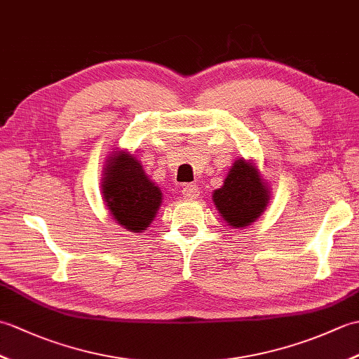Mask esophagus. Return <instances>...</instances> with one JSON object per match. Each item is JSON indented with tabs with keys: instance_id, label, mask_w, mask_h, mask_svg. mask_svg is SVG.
<instances>
[{
	"instance_id": "1",
	"label": "esophagus",
	"mask_w": 359,
	"mask_h": 359,
	"mask_svg": "<svg viewBox=\"0 0 359 359\" xmlns=\"http://www.w3.org/2000/svg\"><path fill=\"white\" fill-rule=\"evenodd\" d=\"M182 194H184L185 199L194 201V199H197V197H199L201 189H199V187H197V185L187 184V185H184V188H182Z\"/></svg>"
}]
</instances>
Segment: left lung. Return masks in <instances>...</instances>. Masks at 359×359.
<instances>
[{
	"mask_svg": "<svg viewBox=\"0 0 359 359\" xmlns=\"http://www.w3.org/2000/svg\"><path fill=\"white\" fill-rule=\"evenodd\" d=\"M269 189L256 168L245 160L234 162L224 187L212 194V202L225 222L234 226H247L262 215L269 203Z\"/></svg>",
	"mask_w": 359,
	"mask_h": 359,
	"instance_id": "8db88e82",
	"label": "left lung"
}]
</instances>
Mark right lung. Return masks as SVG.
Masks as SVG:
<instances>
[{
    "label": "right lung",
    "mask_w": 359,
    "mask_h": 359,
    "mask_svg": "<svg viewBox=\"0 0 359 359\" xmlns=\"http://www.w3.org/2000/svg\"><path fill=\"white\" fill-rule=\"evenodd\" d=\"M104 171L106 207L123 228L140 233L156 217L162 191L148 179L142 165L126 152L114 154Z\"/></svg>",
    "instance_id": "add662e5"
}]
</instances>
